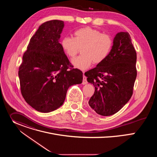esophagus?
Masks as SVG:
<instances>
[{"label": "esophagus", "instance_id": "obj_1", "mask_svg": "<svg viewBox=\"0 0 157 157\" xmlns=\"http://www.w3.org/2000/svg\"><path fill=\"white\" fill-rule=\"evenodd\" d=\"M87 83V79H86V77L83 75V79H82V84H86Z\"/></svg>", "mask_w": 157, "mask_h": 157}]
</instances>
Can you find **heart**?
<instances>
[{"label": "heart", "instance_id": "heart-1", "mask_svg": "<svg viewBox=\"0 0 157 157\" xmlns=\"http://www.w3.org/2000/svg\"><path fill=\"white\" fill-rule=\"evenodd\" d=\"M113 45V39L107 33L91 27H84L74 32V38L64 36L61 46L66 55L73 59L82 50V55L72 63L75 68L85 70L91 65L100 64L109 56Z\"/></svg>", "mask_w": 157, "mask_h": 157}]
</instances>
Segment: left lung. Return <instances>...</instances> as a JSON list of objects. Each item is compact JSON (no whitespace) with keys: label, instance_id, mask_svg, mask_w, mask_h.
Here are the masks:
<instances>
[{"label":"left lung","instance_id":"left-lung-1","mask_svg":"<svg viewBox=\"0 0 157 157\" xmlns=\"http://www.w3.org/2000/svg\"><path fill=\"white\" fill-rule=\"evenodd\" d=\"M137 53L128 32H119L107 58L85 73L95 91L89 105L103 116L116 114L130 100L137 77Z\"/></svg>","mask_w":157,"mask_h":157}]
</instances>
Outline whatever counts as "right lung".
Wrapping results in <instances>:
<instances>
[{
    "instance_id": "add662e5",
    "label": "right lung",
    "mask_w": 157,
    "mask_h": 157,
    "mask_svg": "<svg viewBox=\"0 0 157 157\" xmlns=\"http://www.w3.org/2000/svg\"><path fill=\"white\" fill-rule=\"evenodd\" d=\"M64 21L42 24L31 38L18 70L20 90L25 101L47 113L63 104L70 86L81 84L82 73L71 67L59 43Z\"/></svg>"
}]
</instances>
